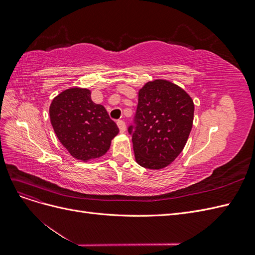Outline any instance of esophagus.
Instances as JSON below:
<instances>
[{
    "mask_svg": "<svg viewBox=\"0 0 255 255\" xmlns=\"http://www.w3.org/2000/svg\"><path fill=\"white\" fill-rule=\"evenodd\" d=\"M117 125H118V128L120 129L121 133H125L126 132V122L123 120H118L117 121Z\"/></svg>",
    "mask_w": 255,
    "mask_h": 255,
    "instance_id": "34e87169",
    "label": "esophagus"
}]
</instances>
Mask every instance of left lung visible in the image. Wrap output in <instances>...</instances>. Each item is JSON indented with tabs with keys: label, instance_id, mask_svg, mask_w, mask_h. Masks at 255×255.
<instances>
[{
	"label": "left lung",
	"instance_id": "left-lung-1",
	"mask_svg": "<svg viewBox=\"0 0 255 255\" xmlns=\"http://www.w3.org/2000/svg\"><path fill=\"white\" fill-rule=\"evenodd\" d=\"M194 112L192 99L177 85L146 83L138 92L135 126L128 127L137 164L153 170L170 165L187 142Z\"/></svg>",
	"mask_w": 255,
	"mask_h": 255
}]
</instances>
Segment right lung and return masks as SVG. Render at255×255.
Instances as JSON below:
<instances>
[{"label": "right lung", "mask_w": 255, "mask_h": 255, "mask_svg": "<svg viewBox=\"0 0 255 255\" xmlns=\"http://www.w3.org/2000/svg\"><path fill=\"white\" fill-rule=\"evenodd\" d=\"M86 88L73 87L53 99L50 119L59 141L71 155L87 161L103 156L119 133L105 107L91 100Z\"/></svg>", "instance_id": "right-lung-1"}]
</instances>
